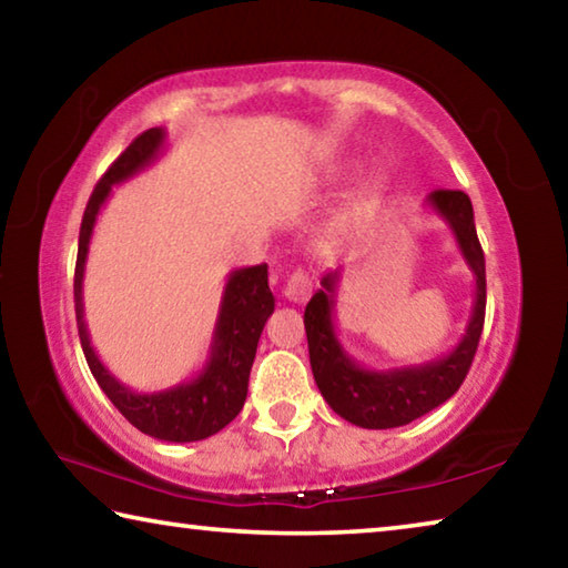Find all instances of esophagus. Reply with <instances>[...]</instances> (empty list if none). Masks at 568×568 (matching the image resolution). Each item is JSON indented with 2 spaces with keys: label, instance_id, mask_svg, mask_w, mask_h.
<instances>
[{
  "label": "esophagus",
  "instance_id": "1",
  "mask_svg": "<svg viewBox=\"0 0 568 568\" xmlns=\"http://www.w3.org/2000/svg\"><path fill=\"white\" fill-rule=\"evenodd\" d=\"M311 293H313V281L303 271H295L291 277H287V283L283 287V295L291 303H305L307 297H311Z\"/></svg>",
  "mask_w": 568,
  "mask_h": 568
}]
</instances>
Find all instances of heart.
<instances>
[{"instance_id":"1","label":"heart","mask_w":568,"mask_h":568,"mask_svg":"<svg viewBox=\"0 0 568 568\" xmlns=\"http://www.w3.org/2000/svg\"><path fill=\"white\" fill-rule=\"evenodd\" d=\"M355 217V207H348V210H343V213L335 217V223H333V230H345L351 225V220Z\"/></svg>"}]
</instances>
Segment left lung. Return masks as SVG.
<instances>
[{
	"instance_id": "8db88e82",
	"label": "left lung",
	"mask_w": 568,
	"mask_h": 568,
	"mask_svg": "<svg viewBox=\"0 0 568 568\" xmlns=\"http://www.w3.org/2000/svg\"><path fill=\"white\" fill-rule=\"evenodd\" d=\"M428 205L448 223L476 281L466 333L454 351L444 358L393 371H368L355 363L343 351L333 323L341 267L323 275V287L305 305L303 323L313 378L328 406L353 426L398 428L426 416L454 396L474 363L486 318V261L476 235L474 205L460 190H434L428 195Z\"/></svg>"
}]
</instances>
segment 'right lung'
<instances>
[{
  "instance_id": "right-lung-1",
  "label": "right lung",
  "mask_w": 568,
  "mask_h": 568,
  "mask_svg": "<svg viewBox=\"0 0 568 568\" xmlns=\"http://www.w3.org/2000/svg\"><path fill=\"white\" fill-rule=\"evenodd\" d=\"M165 148V130L152 128L130 142V148L112 162L102 180L94 185L90 203L84 207L80 227V247H77L74 267V313L77 331L84 358L94 381L100 383L114 408L128 418L134 428L152 438L170 444H192L223 430L233 420L247 396V378L253 368L257 341L265 328V321L275 311V297L267 287V265H253L233 271L225 283L223 303H220L213 343L203 371L187 383L158 393H138L124 386L104 368L98 353L90 345L88 323H84L82 281L84 263L100 207L110 197L112 185L130 180L160 158Z\"/></svg>"
}]
</instances>
